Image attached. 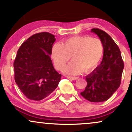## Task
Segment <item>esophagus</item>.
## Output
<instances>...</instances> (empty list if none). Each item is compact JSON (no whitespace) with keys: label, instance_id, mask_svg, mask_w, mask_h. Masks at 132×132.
<instances>
[{"label":"esophagus","instance_id":"obj_1","mask_svg":"<svg viewBox=\"0 0 132 132\" xmlns=\"http://www.w3.org/2000/svg\"><path fill=\"white\" fill-rule=\"evenodd\" d=\"M66 78L69 79L71 80H77L78 79V77H71V76H67Z\"/></svg>","mask_w":132,"mask_h":132}]
</instances>
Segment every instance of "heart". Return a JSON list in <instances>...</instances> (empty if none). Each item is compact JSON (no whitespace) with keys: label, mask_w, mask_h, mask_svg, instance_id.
Returning <instances> with one entry per match:
<instances>
[{"label":"heart","mask_w":132,"mask_h":132,"mask_svg":"<svg viewBox=\"0 0 132 132\" xmlns=\"http://www.w3.org/2000/svg\"><path fill=\"white\" fill-rule=\"evenodd\" d=\"M103 54V45L98 38L89 36H76L69 38L62 44L55 43L51 50V57L55 67L66 75H75L83 71L87 72L95 68Z\"/></svg>","instance_id":"1"}]
</instances>
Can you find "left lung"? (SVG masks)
<instances>
[{
    "label": "left lung",
    "mask_w": 132,
    "mask_h": 132,
    "mask_svg": "<svg viewBox=\"0 0 132 132\" xmlns=\"http://www.w3.org/2000/svg\"><path fill=\"white\" fill-rule=\"evenodd\" d=\"M91 32L101 40L104 54L101 64L86 76L87 86L81 95L91 102H101L109 99L119 87L124 65L119 48L113 39L99 28H92Z\"/></svg>",
    "instance_id": "obj_1"
}]
</instances>
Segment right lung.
Masks as SVG:
<instances>
[{"label":"right lung","instance_id":"obj_1","mask_svg":"<svg viewBox=\"0 0 132 132\" xmlns=\"http://www.w3.org/2000/svg\"><path fill=\"white\" fill-rule=\"evenodd\" d=\"M56 39L48 32L36 33L17 51L13 68L15 81L28 99L41 101L55 90L61 75L54 69L51 50Z\"/></svg>","mask_w":132,"mask_h":132}]
</instances>
